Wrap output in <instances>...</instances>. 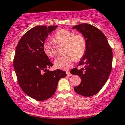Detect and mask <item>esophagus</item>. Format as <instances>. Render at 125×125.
Segmentation results:
<instances>
[{"mask_svg":"<svg viewBox=\"0 0 125 125\" xmlns=\"http://www.w3.org/2000/svg\"><path fill=\"white\" fill-rule=\"evenodd\" d=\"M66 74H67L68 76H71V74L69 71H66Z\"/></svg>","mask_w":125,"mask_h":125,"instance_id":"34e87169","label":"esophagus"}]
</instances>
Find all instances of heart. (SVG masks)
<instances>
[{
	"label": "heart",
	"mask_w": 125,
	"mask_h": 125,
	"mask_svg": "<svg viewBox=\"0 0 125 125\" xmlns=\"http://www.w3.org/2000/svg\"><path fill=\"white\" fill-rule=\"evenodd\" d=\"M52 42H45L43 44V50L46 55L54 57L57 53L56 45L65 44V55L57 58L54 61L55 68L66 70L71 67L74 61L81 60L86 51V39L82 34H74L72 31L60 30L54 36Z\"/></svg>",
	"instance_id": "1"
}]
</instances>
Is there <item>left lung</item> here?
I'll return each mask as SVG.
<instances>
[{
  "mask_svg": "<svg viewBox=\"0 0 125 125\" xmlns=\"http://www.w3.org/2000/svg\"><path fill=\"white\" fill-rule=\"evenodd\" d=\"M84 36L86 41V51L79 65L85 68H77L71 73L81 78V83L74 88L77 94L85 97L95 95L100 91L109 78L112 70L113 51L106 37L99 29L88 23L73 26Z\"/></svg>",
  "mask_w": 125,
  "mask_h": 125,
  "instance_id": "left-lung-1",
  "label": "left lung"
}]
</instances>
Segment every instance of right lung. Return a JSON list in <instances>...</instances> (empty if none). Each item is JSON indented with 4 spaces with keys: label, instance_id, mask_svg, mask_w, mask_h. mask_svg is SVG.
<instances>
[{
    "label": "right lung",
    "instance_id": "right-lung-1",
    "mask_svg": "<svg viewBox=\"0 0 125 125\" xmlns=\"http://www.w3.org/2000/svg\"><path fill=\"white\" fill-rule=\"evenodd\" d=\"M57 26L32 28L21 37L16 47L13 65L19 85L25 94L38 101L52 97L59 80L66 76L63 71L48 70L53 64L43 50L45 39Z\"/></svg>",
    "mask_w": 125,
    "mask_h": 125
}]
</instances>
